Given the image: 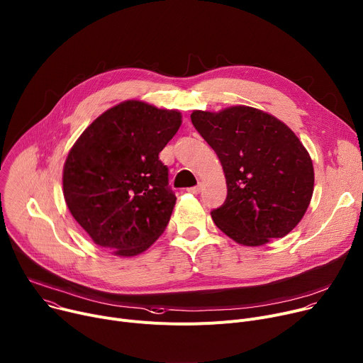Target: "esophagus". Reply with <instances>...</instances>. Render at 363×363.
<instances>
[{
    "mask_svg": "<svg viewBox=\"0 0 363 363\" xmlns=\"http://www.w3.org/2000/svg\"><path fill=\"white\" fill-rule=\"evenodd\" d=\"M187 191H189V193H193V194H198V193L201 191V186L198 184V186H193V187H189V189H187Z\"/></svg>",
    "mask_w": 363,
    "mask_h": 363,
    "instance_id": "1",
    "label": "esophagus"
}]
</instances>
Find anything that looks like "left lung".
Returning a JSON list of instances; mask_svg holds the SVG:
<instances>
[{
    "instance_id": "8db88e82",
    "label": "left lung",
    "mask_w": 363,
    "mask_h": 363,
    "mask_svg": "<svg viewBox=\"0 0 363 363\" xmlns=\"http://www.w3.org/2000/svg\"><path fill=\"white\" fill-rule=\"evenodd\" d=\"M193 126L216 152L227 199L211 212L215 225L242 245H263L289 234L314 190V167L298 136L264 111L233 106L194 110Z\"/></svg>"
}]
</instances>
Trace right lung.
Segmentation results:
<instances>
[{"label": "right lung", "instance_id": "obj_1", "mask_svg": "<svg viewBox=\"0 0 363 363\" xmlns=\"http://www.w3.org/2000/svg\"><path fill=\"white\" fill-rule=\"evenodd\" d=\"M180 125L177 110L128 100L77 139L64 165V198L97 245L132 257L164 233L176 194L158 154Z\"/></svg>", "mask_w": 363, "mask_h": 363}]
</instances>
